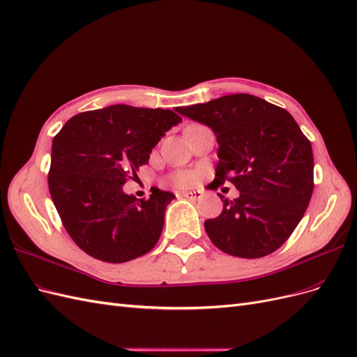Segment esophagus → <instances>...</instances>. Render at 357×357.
<instances>
[{
    "label": "esophagus",
    "instance_id": "obj_1",
    "mask_svg": "<svg viewBox=\"0 0 357 357\" xmlns=\"http://www.w3.org/2000/svg\"><path fill=\"white\" fill-rule=\"evenodd\" d=\"M181 197H185V198H188V199H192V201H197V199H201L202 198V192H199V190H193V192H181L180 193Z\"/></svg>",
    "mask_w": 357,
    "mask_h": 357
}]
</instances>
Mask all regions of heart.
<instances>
[{"instance_id":"heart-1","label":"heart","mask_w":357,"mask_h":357,"mask_svg":"<svg viewBox=\"0 0 357 357\" xmlns=\"http://www.w3.org/2000/svg\"><path fill=\"white\" fill-rule=\"evenodd\" d=\"M174 183L178 186H188L192 183V176L189 172H178V174L174 176Z\"/></svg>"}]
</instances>
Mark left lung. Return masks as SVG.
<instances>
[{
    "mask_svg": "<svg viewBox=\"0 0 357 357\" xmlns=\"http://www.w3.org/2000/svg\"><path fill=\"white\" fill-rule=\"evenodd\" d=\"M177 112L218 137V189L231 181L240 197L223 199L219 218L205 220L211 243L231 256L256 259L282 247L310 204L314 159L310 139L289 112L248 93L226 95Z\"/></svg>",
    "mask_w": 357,
    "mask_h": 357,
    "instance_id": "left-lung-1",
    "label": "left lung"
}]
</instances>
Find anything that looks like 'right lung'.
Returning a JSON list of instances; mask_svg holds the SVG:
<instances>
[{
  "label": "right lung",
  "instance_id": "add662e5",
  "mask_svg": "<svg viewBox=\"0 0 357 357\" xmlns=\"http://www.w3.org/2000/svg\"><path fill=\"white\" fill-rule=\"evenodd\" d=\"M181 122L172 110L117 104L73 116L53 138L49 192L63 228L84 253L122 264L156 245L174 193L150 198L122 186L149 164L152 149Z\"/></svg>",
  "mask_w": 357,
  "mask_h": 357
}]
</instances>
